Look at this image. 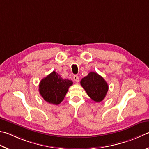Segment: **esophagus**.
Returning <instances> with one entry per match:
<instances>
[{
    "instance_id": "1",
    "label": "esophagus",
    "mask_w": 149,
    "mask_h": 149,
    "mask_svg": "<svg viewBox=\"0 0 149 149\" xmlns=\"http://www.w3.org/2000/svg\"><path fill=\"white\" fill-rule=\"evenodd\" d=\"M73 79H74V80L75 81V82L78 83V82H79V77L77 76V75H74V76H73Z\"/></svg>"
}]
</instances>
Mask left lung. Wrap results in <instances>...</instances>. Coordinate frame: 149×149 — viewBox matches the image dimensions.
Here are the masks:
<instances>
[{
	"label": "left lung",
	"instance_id": "8db88e82",
	"mask_svg": "<svg viewBox=\"0 0 149 149\" xmlns=\"http://www.w3.org/2000/svg\"><path fill=\"white\" fill-rule=\"evenodd\" d=\"M80 83L88 96L96 102H100L105 98L109 88L104 78L93 72L83 77Z\"/></svg>",
	"mask_w": 149,
	"mask_h": 149
}]
</instances>
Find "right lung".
I'll return each instance as SVG.
<instances>
[{
  "label": "right lung",
  "instance_id": "right-lung-1",
  "mask_svg": "<svg viewBox=\"0 0 149 149\" xmlns=\"http://www.w3.org/2000/svg\"><path fill=\"white\" fill-rule=\"evenodd\" d=\"M72 84L71 80L63 79L58 73L53 71L41 80L39 92L45 101L58 105L64 100Z\"/></svg>",
  "mask_w": 149,
  "mask_h": 149
}]
</instances>
